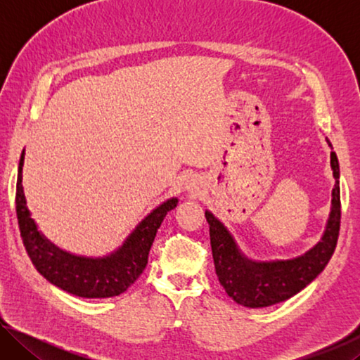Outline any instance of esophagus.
<instances>
[{"label":"esophagus","instance_id":"obj_1","mask_svg":"<svg viewBox=\"0 0 360 360\" xmlns=\"http://www.w3.org/2000/svg\"><path fill=\"white\" fill-rule=\"evenodd\" d=\"M188 188H195V182L193 181H191V182H188V186H187Z\"/></svg>","mask_w":360,"mask_h":360}]
</instances>
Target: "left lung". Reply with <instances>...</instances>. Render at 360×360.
<instances>
[{
  "label": "left lung",
  "mask_w": 360,
  "mask_h": 360,
  "mask_svg": "<svg viewBox=\"0 0 360 360\" xmlns=\"http://www.w3.org/2000/svg\"><path fill=\"white\" fill-rule=\"evenodd\" d=\"M328 146L332 148L330 143ZM330 167L335 186L326 230L318 245L295 259L257 262L246 257L227 227L211 211H205L210 224L216 275L229 297L236 303L248 308L271 307L298 294L324 270L337 246L341 219L340 165L333 150L330 152Z\"/></svg>",
  "instance_id": "obj_1"
}]
</instances>
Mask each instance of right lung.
Instances as JSON below:
<instances>
[{
    "mask_svg": "<svg viewBox=\"0 0 360 360\" xmlns=\"http://www.w3.org/2000/svg\"><path fill=\"white\" fill-rule=\"evenodd\" d=\"M23 160L25 150H22L17 172L15 211L23 246L36 270L49 283L77 297L108 298L125 292L144 271L157 230L168 211L176 208L178 198H169L152 210L114 252L105 257L76 255L49 241L32 219L22 186Z\"/></svg>",
    "mask_w": 360,
    "mask_h": 360,
    "instance_id": "right-lung-1",
    "label": "right lung"
}]
</instances>
